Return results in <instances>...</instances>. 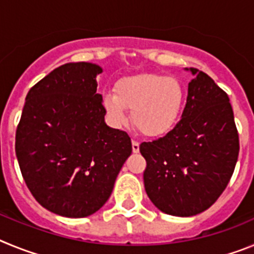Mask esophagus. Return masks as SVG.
Returning a JSON list of instances; mask_svg holds the SVG:
<instances>
[{
	"mask_svg": "<svg viewBox=\"0 0 254 254\" xmlns=\"http://www.w3.org/2000/svg\"><path fill=\"white\" fill-rule=\"evenodd\" d=\"M132 151H133L134 154H137V152L140 151V143H138L137 141H132Z\"/></svg>",
	"mask_w": 254,
	"mask_h": 254,
	"instance_id": "obj_1",
	"label": "esophagus"
}]
</instances>
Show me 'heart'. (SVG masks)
Wrapping results in <instances>:
<instances>
[{
	"label": "heart",
	"mask_w": 254,
	"mask_h": 254,
	"mask_svg": "<svg viewBox=\"0 0 254 254\" xmlns=\"http://www.w3.org/2000/svg\"><path fill=\"white\" fill-rule=\"evenodd\" d=\"M114 93H105L102 104L114 126L128 120L127 109L140 132L164 137L174 131L186 103V89L177 78L159 73H136L118 80Z\"/></svg>",
	"instance_id": "b5f03b06"
}]
</instances>
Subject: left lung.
Segmentation results:
<instances>
[{"label": "left lung", "instance_id": "8db88e82", "mask_svg": "<svg viewBox=\"0 0 254 254\" xmlns=\"http://www.w3.org/2000/svg\"><path fill=\"white\" fill-rule=\"evenodd\" d=\"M182 118L174 131L142 142L143 185L160 211L173 216L201 214L228 186L239 154V138L229 96L197 68Z\"/></svg>", "mask_w": 254, "mask_h": 254}]
</instances>
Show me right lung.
Segmentation results:
<instances>
[{
    "mask_svg": "<svg viewBox=\"0 0 254 254\" xmlns=\"http://www.w3.org/2000/svg\"><path fill=\"white\" fill-rule=\"evenodd\" d=\"M102 72L91 62L64 64L25 98L15 142L20 170L34 198L60 216L100 210L132 152L128 134L104 121Z\"/></svg>",
    "mask_w": 254,
    "mask_h": 254,
    "instance_id": "1",
    "label": "right lung"
}]
</instances>
